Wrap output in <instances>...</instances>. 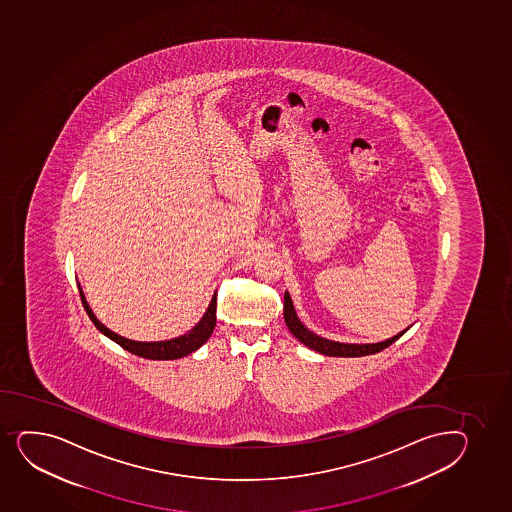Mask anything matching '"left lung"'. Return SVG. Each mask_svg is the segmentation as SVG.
<instances>
[{
    "instance_id": "8db88e82",
    "label": "left lung",
    "mask_w": 512,
    "mask_h": 512,
    "mask_svg": "<svg viewBox=\"0 0 512 512\" xmlns=\"http://www.w3.org/2000/svg\"><path fill=\"white\" fill-rule=\"evenodd\" d=\"M284 319H286L287 328L291 330L292 335L296 336L297 340L304 343L311 350H314V352L323 353V355H328V357H365V355H374V353H379L380 350H384V348L392 345L394 341L399 340L404 335V331H406L404 330L399 335L392 336L389 340L379 341V343H365V345L326 340V338H321V336L316 335L313 331H309L301 323V319L297 318L296 309L292 306L289 292L284 294Z\"/></svg>"
}]
</instances>
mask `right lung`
Here are the masks:
<instances>
[{
  "mask_svg": "<svg viewBox=\"0 0 512 512\" xmlns=\"http://www.w3.org/2000/svg\"><path fill=\"white\" fill-rule=\"evenodd\" d=\"M79 294H81V301H83V306L84 309H86V313H88L89 319L93 321L94 326H96L103 335L108 336L110 340L115 341L121 348H125V350L133 353V355L150 358V360H176V358L186 357L189 353L196 352L199 347H203L204 343L208 341L209 336H211L216 326L215 294L198 325L194 326L193 330L184 333V335L165 341L128 340L125 336L116 335L115 331L108 330V328L94 316L81 287H79Z\"/></svg>",
  "mask_w": 512,
  "mask_h": 512,
  "instance_id": "add662e5",
  "label": "right lung"
}]
</instances>
